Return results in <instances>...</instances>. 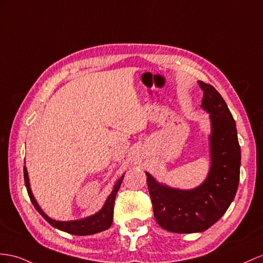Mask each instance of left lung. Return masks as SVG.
<instances>
[{
	"label": "left lung",
	"instance_id": "8db88e82",
	"mask_svg": "<svg viewBox=\"0 0 263 263\" xmlns=\"http://www.w3.org/2000/svg\"><path fill=\"white\" fill-rule=\"evenodd\" d=\"M199 86L203 91L201 106L210 113L212 122L206 180L197 189L182 191L160 184L146 173L154 218L176 233L202 232L214 224L230 206L239 185L241 149L234 119L212 85L200 81Z\"/></svg>",
	"mask_w": 263,
	"mask_h": 263
}]
</instances>
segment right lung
Masks as SVG:
<instances>
[{"mask_svg": "<svg viewBox=\"0 0 263 263\" xmlns=\"http://www.w3.org/2000/svg\"><path fill=\"white\" fill-rule=\"evenodd\" d=\"M123 178H124V174L120 178V180L116 183V185H114V189L111 192L109 198L106 199L105 204L103 205V208L101 209V210L98 213L91 215V217L82 219V220L62 222V221H55V220L49 218L48 215H46L41 210V209H40L34 197H33L32 191L30 189L28 171H26V169L24 167V182H25L26 190H28L31 202L33 203V205L35 206V209L39 211V213L41 214L42 217L46 221H48L51 226L59 229V230H62V231H65L67 233L76 234V235H89V234H93V233H98V232H101L103 230H106V229H109L111 227L112 221H113L114 200H116V196H117V193L120 189L121 183H122Z\"/></svg>", "mask_w": 263, "mask_h": 263, "instance_id": "right-lung-1", "label": "right lung"}]
</instances>
